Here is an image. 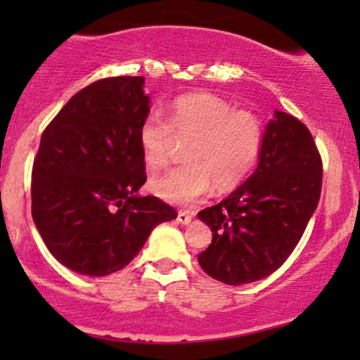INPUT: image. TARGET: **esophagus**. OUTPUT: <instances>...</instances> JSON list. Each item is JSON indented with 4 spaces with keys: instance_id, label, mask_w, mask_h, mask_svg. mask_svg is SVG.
<instances>
[{
    "instance_id": "obj_1",
    "label": "esophagus",
    "mask_w": 360,
    "mask_h": 360,
    "mask_svg": "<svg viewBox=\"0 0 360 360\" xmlns=\"http://www.w3.org/2000/svg\"><path fill=\"white\" fill-rule=\"evenodd\" d=\"M191 218H193V213L184 212V210H181V212L177 213V221L183 223V225H186V223L191 221Z\"/></svg>"
}]
</instances>
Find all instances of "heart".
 Returning a JSON list of instances; mask_svg holds the SVG:
<instances>
[{
    "mask_svg": "<svg viewBox=\"0 0 360 360\" xmlns=\"http://www.w3.org/2000/svg\"><path fill=\"white\" fill-rule=\"evenodd\" d=\"M191 142L186 160L150 181L157 196L174 205H191L212 189L230 191L240 184L257 162L264 125L254 111L233 110L213 94L177 98L169 118L147 115L139 128V143L150 169L164 167L176 142Z\"/></svg>",
    "mask_w": 360,
    "mask_h": 360,
    "instance_id": "obj_1",
    "label": "heart"
}]
</instances>
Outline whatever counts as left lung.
Wrapping results in <instances>:
<instances>
[{"instance_id": "8db88e82", "label": "left lung", "mask_w": 360, "mask_h": 360, "mask_svg": "<svg viewBox=\"0 0 360 360\" xmlns=\"http://www.w3.org/2000/svg\"><path fill=\"white\" fill-rule=\"evenodd\" d=\"M323 162L304 123L276 111L259 166L221 203L198 218L213 238L198 262L213 279L240 286L278 271L298 245L321 193Z\"/></svg>"}]
</instances>
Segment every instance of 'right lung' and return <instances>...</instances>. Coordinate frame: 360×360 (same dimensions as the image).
<instances>
[{
    "label": "right lung",
    "instance_id": "add662e5",
    "mask_svg": "<svg viewBox=\"0 0 360 360\" xmlns=\"http://www.w3.org/2000/svg\"><path fill=\"white\" fill-rule=\"evenodd\" d=\"M143 77L117 76L77 91L44 130L32 167V217L62 266L108 276L131 262L177 212L137 196L147 181L139 128L148 115Z\"/></svg>",
    "mask_w": 360,
    "mask_h": 360
}]
</instances>
